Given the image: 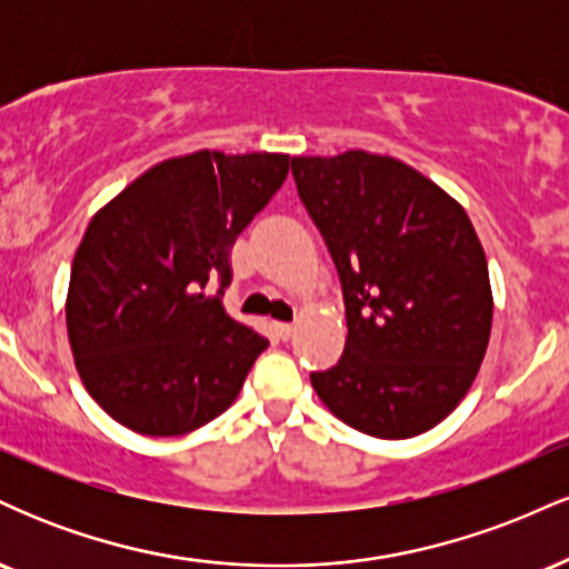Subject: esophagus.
Returning <instances> with one entry per match:
<instances>
[{
    "mask_svg": "<svg viewBox=\"0 0 569 569\" xmlns=\"http://www.w3.org/2000/svg\"><path fill=\"white\" fill-rule=\"evenodd\" d=\"M276 331H278L280 339H291L293 331H297V329H293V323H278Z\"/></svg>",
    "mask_w": 569,
    "mask_h": 569,
    "instance_id": "obj_1",
    "label": "esophagus"
}]
</instances>
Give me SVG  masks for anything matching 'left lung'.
Masks as SVG:
<instances>
[{"mask_svg": "<svg viewBox=\"0 0 569 569\" xmlns=\"http://www.w3.org/2000/svg\"><path fill=\"white\" fill-rule=\"evenodd\" d=\"M291 173L335 259L348 318L342 358L312 371V388L361 433H426L466 398L492 329L471 219L407 162L363 149L293 158Z\"/></svg>", "mask_w": 569, "mask_h": 569, "instance_id": "8db88e82", "label": "left lung"}]
</instances>
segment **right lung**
Instances as JSON below:
<instances>
[{
    "label": "right lung",
    "instance_id": "right-lung-1",
    "mask_svg": "<svg viewBox=\"0 0 569 569\" xmlns=\"http://www.w3.org/2000/svg\"><path fill=\"white\" fill-rule=\"evenodd\" d=\"M289 168V154L202 149L158 162L90 219L71 264L69 345L120 426L184 436L238 398L270 342L221 305L230 251Z\"/></svg>",
    "mask_w": 569,
    "mask_h": 569
}]
</instances>
